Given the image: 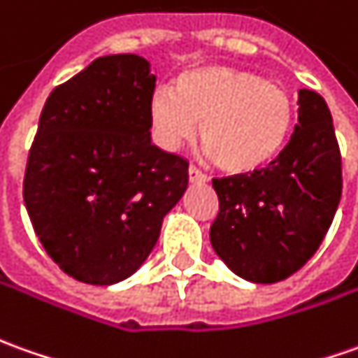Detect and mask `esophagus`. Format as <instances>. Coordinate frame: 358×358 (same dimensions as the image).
Here are the masks:
<instances>
[{
	"label": "esophagus",
	"mask_w": 358,
	"mask_h": 358,
	"mask_svg": "<svg viewBox=\"0 0 358 358\" xmlns=\"http://www.w3.org/2000/svg\"><path fill=\"white\" fill-rule=\"evenodd\" d=\"M188 180L189 182H198V184H201V182H206V180H208V176H206V174H201L196 166H189Z\"/></svg>",
	"instance_id": "1"
}]
</instances>
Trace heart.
<instances>
[{
	"label": "heart",
	"instance_id": "b5f03b06",
	"mask_svg": "<svg viewBox=\"0 0 358 358\" xmlns=\"http://www.w3.org/2000/svg\"><path fill=\"white\" fill-rule=\"evenodd\" d=\"M296 121L286 87L255 72L223 64L184 70L174 90L159 87L148 99V125L164 150L196 135L227 174H255L282 155Z\"/></svg>",
	"mask_w": 358,
	"mask_h": 358
}]
</instances>
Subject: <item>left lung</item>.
I'll use <instances>...</instances> for the list:
<instances>
[{"instance_id":"left-lung-1","label":"left lung","mask_w":358,"mask_h":358,"mask_svg":"<svg viewBox=\"0 0 358 358\" xmlns=\"http://www.w3.org/2000/svg\"><path fill=\"white\" fill-rule=\"evenodd\" d=\"M298 125L282 155L245 176L213 178L220 213L210 241L237 276L272 284L298 272L320 249L341 199V152L329 108L298 92Z\"/></svg>"}]
</instances>
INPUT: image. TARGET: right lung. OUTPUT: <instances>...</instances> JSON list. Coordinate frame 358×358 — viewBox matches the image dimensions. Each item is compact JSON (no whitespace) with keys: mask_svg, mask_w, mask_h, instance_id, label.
I'll return each instance as SVG.
<instances>
[{"mask_svg":"<svg viewBox=\"0 0 358 358\" xmlns=\"http://www.w3.org/2000/svg\"><path fill=\"white\" fill-rule=\"evenodd\" d=\"M155 82L143 57L96 58L50 92L38 119L25 208L48 257L80 282L129 278L188 188V162L150 143Z\"/></svg>","mask_w":358,"mask_h":358,"instance_id":"obj_1","label":"right lung"}]
</instances>
